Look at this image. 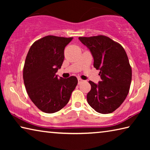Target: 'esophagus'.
Segmentation results:
<instances>
[{"label":"esophagus","mask_w":150,"mask_h":150,"mask_svg":"<svg viewBox=\"0 0 150 150\" xmlns=\"http://www.w3.org/2000/svg\"><path fill=\"white\" fill-rule=\"evenodd\" d=\"M83 81V80L81 79L80 78H78V84H81V83H82Z\"/></svg>","instance_id":"esophagus-1"}]
</instances>
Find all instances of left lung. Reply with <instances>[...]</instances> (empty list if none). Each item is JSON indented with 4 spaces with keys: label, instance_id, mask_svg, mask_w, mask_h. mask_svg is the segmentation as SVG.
Wrapping results in <instances>:
<instances>
[{
    "label": "left lung",
    "instance_id": "1",
    "mask_svg": "<svg viewBox=\"0 0 150 150\" xmlns=\"http://www.w3.org/2000/svg\"><path fill=\"white\" fill-rule=\"evenodd\" d=\"M79 40L90 50L94 67L100 70L101 80L97 84L88 81L91 85L87 95L88 105L97 112H112L126 99L131 84L132 69L125 50L105 35Z\"/></svg>",
    "mask_w": 150,
    "mask_h": 150
}]
</instances>
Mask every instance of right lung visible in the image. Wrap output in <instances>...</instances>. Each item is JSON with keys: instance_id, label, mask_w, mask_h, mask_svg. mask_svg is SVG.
<instances>
[{"instance_id": "add662e5", "label": "right lung", "mask_w": 150, "mask_h": 150, "mask_svg": "<svg viewBox=\"0 0 150 150\" xmlns=\"http://www.w3.org/2000/svg\"><path fill=\"white\" fill-rule=\"evenodd\" d=\"M73 38L47 35L35 42L25 61L23 79L28 95L45 113H54L67 105L77 85L74 76L55 74L64 60V49Z\"/></svg>"}]
</instances>
